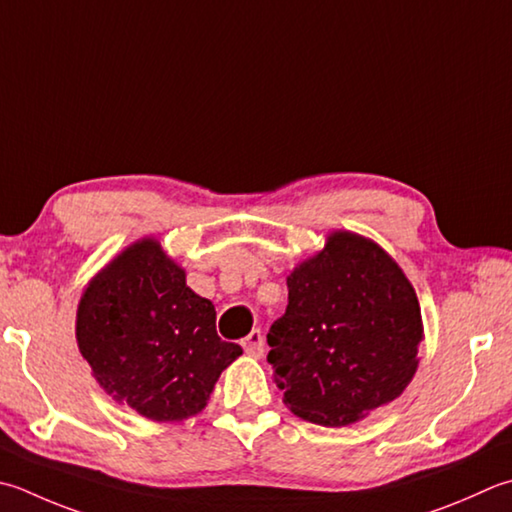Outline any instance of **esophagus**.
I'll return each instance as SVG.
<instances>
[{
  "instance_id": "esophagus-1",
  "label": "esophagus",
  "mask_w": 512,
  "mask_h": 512,
  "mask_svg": "<svg viewBox=\"0 0 512 512\" xmlns=\"http://www.w3.org/2000/svg\"><path fill=\"white\" fill-rule=\"evenodd\" d=\"M242 346L246 350V355L259 359L264 355V337H262V333H259V330H250L248 337H244Z\"/></svg>"
}]
</instances>
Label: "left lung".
<instances>
[{"label": "left lung", "mask_w": 512, "mask_h": 512, "mask_svg": "<svg viewBox=\"0 0 512 512\" xmlns=\"http://www.w3.org/2000/svg\"><path fill=\"white\" fill-rule=\"evenodd\" d=\"M268 362L290 413L348 426L393 402L415 377L422 308L404 270L373 239L333 230L290 275Z\"/></svg>", "instance_id": "8db88e82"}]
</instances>
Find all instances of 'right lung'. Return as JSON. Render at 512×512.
<instances>
[{"instance_id":"1","label":"right lung","mask_w":512,"mask_h":512,"mask_svg":"<svg viewBox=\"0 0 512 512\" xmlns=\"http://www.w3.org/2000/svg\"><path fill=\"white\" fill-rule=\"evenodd\" d=\"M75 337L117 404L173 424L202 413L222 370L242 355L215 330V306L153 235L128 244L86 284Z\"/></svg>"}]
</instances>
